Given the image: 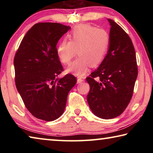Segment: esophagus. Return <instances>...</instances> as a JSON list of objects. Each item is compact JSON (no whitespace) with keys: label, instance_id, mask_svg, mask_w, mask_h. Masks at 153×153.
<instances>
[{"label":"esophagus","instance_id":"34e87169","mask_svg":"<svg viewBox=\"0 0 153 153\" xmlns=\"http://www.w3.org/2000/svg\"><path fill=\"white\" fill-rule=\"evenodd\" d=\"M83 81H84V79H83L82 77H77V82L78 83V84H80V83H82Z\"/></svg>","mask_w":153,"mask_h":153}]
</instances>
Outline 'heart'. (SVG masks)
<instances>
[{
    "instance_id": "b5f03b06",
    "label": "heart",
    "mask_w": 153,
    "mask_h": 153,
    "mask_svg": "<svg viewBox=\"0 0 153 153\" xmlns=\"http://www.w3.org/2000/svg\"><path fill=\"white\" fill-rule=\"evenodd\" d=\"M59 42L56 53L65 65L70 63L77 53L78 57L71 63L68 71L83 76L90 65L96 67L104 60L110 45V34L103 28H97L87 24L75 25Z\"/></svg>"
}]
</instances>
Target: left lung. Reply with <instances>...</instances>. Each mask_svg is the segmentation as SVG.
<instances>
[{
	"mask_svg": "<svg viewBox=\"0 0 153 153\" xmlns=\"http://www.w3.org/2000/svg\"><path fill=\"white\" fill-rule=\"evenodd\" d=\"M110 23L111 41L107 55L86 80L87 100L97 117L108 120L122 113L132 97L138 76L136 52L131 38L120 25Z\"/></svg>",
	"mask_w": 153,
	"mask_h": 153,
	"instance_id": "8db88e82",
	"label": "left lung"
}]
</instances>
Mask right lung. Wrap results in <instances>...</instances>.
Here are the masks:
<instances>
[{"label": "right lung", "mask_w": 153, "mask_h": 153, "mask_svg": "<svg viewBox=\"0 0 153 153\" xmlns=\"http://www.w3.org/2000/svg\"><path fill=\"white\" fill-rule=\"evenodd\" d=\"M70 29L59 23H38L26 33L14 57L15 81L27 109L47 121L63 113L67 95L76 85L72 74L63 71L56 53L59 40Z\"/></svg>", "instance_id": "obj_1"}]
</instances>
